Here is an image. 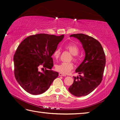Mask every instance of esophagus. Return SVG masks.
<instances>
[{
  "instance_id": "1",
  "label": "esophagus",
  "mask_w": 120,
  "mask_h": 120,
  "mask_svg": "<svg viewBox=\"0 0 120 120\" xmlns=\"http://www.w3.org/2000/svg\"><path fill=\"white\" fill-rule=\"evenodd\" d=\"M59 76H64V77H65L66 75H63V74H61V73H59Z\"/></svg>"
}]
</instances>
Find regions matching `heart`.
Wrapping results in <instances>:
<instances>
[{"instance_id":"1","label":"heart","mask_w":120,"mask_h":120,"mask_svg":"<svg viewBox=\"0 0 120 120\" xmlns=\"http://www.w3.org/2000/svg\"><path fill=\"white\" fill-rule=\"evenodd\" d=\"M65 49L73 55L72 56V60L75 61V62H77L79 60V58L78 57L77 55L79 52V48L78 45L73 43H68L65 46ZM60 54V49H57L54 52L53 56L55 59H57L58 58H59ZM73 68L74 66L73 63L71 62H63L55 65L56 70L63 74H68L69 73H70L71 71L73 69Z\"/></svg>"}]
</instances>
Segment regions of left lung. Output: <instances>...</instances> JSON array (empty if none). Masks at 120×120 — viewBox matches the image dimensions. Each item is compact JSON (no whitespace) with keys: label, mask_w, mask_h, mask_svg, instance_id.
I'll list each match as a JSON object with an SVG mask.
<instances>
[{"label":"left lung","mask_w":120,"mask_h":120,"mask_svg":"<svg viewBox=\"0 0 120 120\" xmlns=\"http://www.w3.org/2000/svg\"><path fill=\"white\" fill-rule=\"evenodd\" d=\"M70 37L81 42L85 56L75 71L79 77H74V83L68 90L76 97L86 96L95 90L102 81L106 64L105 55L101 43L93 37L83 34H73Z\"/></svg>","instance_id":"obj_1"}]
</instances>
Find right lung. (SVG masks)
Masks as SVG:
<instances>
[{
	"label": "right lung",
	"instance_id": "1",
	"mask_svg": "<svg viewBox=\"0 0 120 120\" xmlns=\"http://www.w3.org/2000/svg\"><path fill=\"white\" fill-rule=\"evenodd\" d=\"M63 38L64 35L38 34L24 39L18 46L13 58L14 75L27 93L34 95L44 93L58 76V72L51 69L52 56ZM42 65L46 70L41 73L38 69Z\"/></svg>",
	"mask_w": 120,
	"mask_h": 120
}]
</instances>
